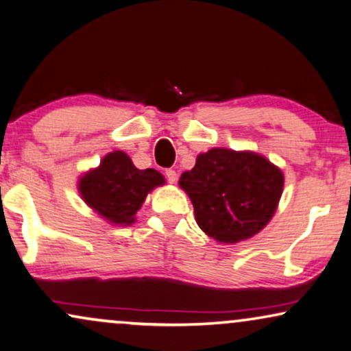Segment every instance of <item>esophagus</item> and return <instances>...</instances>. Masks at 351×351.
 Masks as SVG:
<instances>
[{
	"label": "esophagus",
	"mask_w": 351,
	"mask_h": 351,
	"mask_svg": "<svg viewBox=\"0 0 351 351\" xmlns=\"http://www.w3.org/2000/svg\"><path fill=\"white\" fill-rule=\"evenodd\" d=\"M165 176H167V180H168V183L170 184H175L176 183V178H178V175H176V171L175 170H167L165 171Z\"/></svg>",
	"instance_id": "obj_1"
}]
</instances>
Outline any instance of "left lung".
Masks as SVG:
<instances>
[{
  "instance_id": "8db88e82",
  "label": "left lung",
  "mask_w": 351,
  "mask_h": 351,
  "mask_svg": "<svg viewBox=\"0 0 351 351\" xmlns=\"http://www.w3.org/2000/svg\"><path fill=\"white\" fill-rule=\"evenodd\" d=\"M180 188L194 205L200 230L221 244H236L258 234L273 218L284 175L260 154L213 147L181 175Z\"/></svg>"
}]
</instances>
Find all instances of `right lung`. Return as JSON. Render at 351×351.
<instances>
[{
	"instance_id": "right-lung-1",
	"label": "right lung",
	"mask_w": 351,
	"mask_h": 351,
	"mask_svg": "<svg viewBox=\"0 0 351 351\" xmlns=\"http://www.w3.org/2000/svg\"><path fill=\"white\" fill-rule=\"evenodd\" d=\"M165 178L154 168L139 170L123 151H114L102 158L99 167L78 180V193L97 215L109 223L130 226L146 195Z\"/></svg>"
}]
</instances>
